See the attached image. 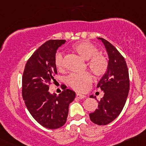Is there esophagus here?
Returning a JSON list of instances; mask_svg holds the SVG:
<instances>
[{"mask_svg": "<svg viewBox=\"0 0 146 146\" xmlns=\"http://www.w3.org/2000/svg\"><path fill=\"white\" fill-rule=\"evenodd\" d=\"M76 97L79 99H83V98H86L85 96L83 95V94H77Z\"/></svg>", "mask_w": 146, "mask_h": 146, "instance_id": "obj_1", "label": "esophagus"}]
</instances>
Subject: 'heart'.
<instances>
[{"label":"heart","instance_id":"obj_1","mask_svg":"<svg viewBox=\"0 0 146 146\" xmlns=\"http://www.w3.org/2000/svg\"><path fill=\"white\" fill-rule=\"evenodd\" d=\"M73 49L83 60H88V67L96 76H100L106 73L108 68V61L105 56L98 53V50L96 46L89 41H82L73 44ZM55 64L57 68L63 67V55L60 52L56 54ZM91 82L92 77L89 72L71 73L66 78L67 84L73 89L79 91L87 90Z\"/></svg>","mask_w":146,"mask_h":146}]
</instances>
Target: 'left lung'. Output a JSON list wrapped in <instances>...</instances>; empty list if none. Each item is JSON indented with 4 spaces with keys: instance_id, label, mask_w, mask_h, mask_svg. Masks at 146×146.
Here are the masks:
<instances>
[{
    "instance_id": "obj_1",
    "label": "left lung",
    "mask_w": 146,
    "mask_h": 146,
    "mask_svg": "<svg viewBox=\"0 0 146 146\" xmlns=\"http://www.w3.org/2000/svg\"><path fill=\"white\" fill-rule=\"evenodd\" d=\"M103 43L108 55V68L98 82L97 87L104 91L95 111L89 113L91 121L99 125L109 124L118 117L125 106L129 90L128 68L124 57L107 40L98 38ZM91 98H96L91 95Z\"/></svg>"
}]
</instances>
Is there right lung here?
<instances>
[{"mask_svg":"<svg viewBox=\"0 0 146 146\" xmlns=\"http://www.w3.org/2000/svg\"><path fill=\"white\" fill-rule=\"evenodd\" d=\"M66 40H49L36 50L25 64L22 78V96L33 117L44 127L57 129L66 122L68 107L76 98L75 91L49 92L48 84L57 74L55 58Z\"/></svg>","mask_w":146,"mask_h":146,"instance_id":"right-lung-1","label":"right lung"}]
</instances>
